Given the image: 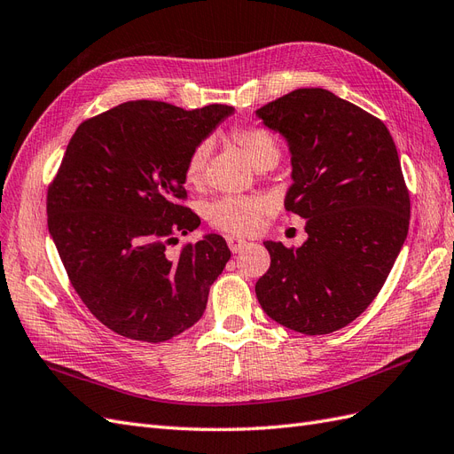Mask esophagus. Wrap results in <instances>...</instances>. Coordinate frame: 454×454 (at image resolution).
Returning a JSON list of instances; mask_svg holds the SVG:
<instances>
[{"label": "esophagus", "instance_id": "1", "mask_svg": "<svg viewBox=\"0 0 454 454\" xmlns=\"http://www.w3.org/2000/svg\"><path fill=\"white\" fill-rule=\"evenodd\" d=\"M227 244L232 254H240L246 246H248V242L242 240V239H237V237H227Z\"/></svg>", "mask_w": 454, "mask_h": 454}]
</instances>
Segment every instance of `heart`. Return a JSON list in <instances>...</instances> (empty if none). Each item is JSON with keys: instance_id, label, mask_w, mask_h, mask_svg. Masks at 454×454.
Instances as JSON below:
<instances>
[{"instance_id": "b5f03b06", "label": "heart", "mask_w": 454, "mask_h": 454, "mask_svg": "<svg viewBox=\"0 0 454 454\" xmlns=\"http://www.w3.org/2000/svg\"><path fill=\"white\" fill-rule=\"evenodd\" d=\"M231 142L235 144L255 168H272L280 159V145L277 138L267 130L254 125H244L231 130ZM210 157V144L202 142L191 151L185 168L184 182L187 187H200L204 182V167ZM269 200L259 195L246 197H223L214 200L206 208L208 223L227 235L250 237L263 225V219L269 214Z\"/></svg>"}]
</instances>
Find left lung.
<instances>
[{
	"label": "left lung",
	"mask_w": 454,
	"mask_h": 454,
	"mask_svg": "<svg viewBox=\"0 0 454 454\" xmlns=\"http://www.w3.org/2000/svg\"><path fill=\"white\" fill-rule=\"evenodd\" d=\"M292 155L286 210L307 242H263L270 267L255 295L274 322L305 335L348 325L387 282L409 231V191L384 122L325 89H297L259 107Z\"/></svg>",
	"instance_id": "8db88e82"
}]
</instances>
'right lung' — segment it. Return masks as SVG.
Listing matches in <instances>:
<instances>
[{"mask_svg": "<svg viewBox=\"0 0 454 454\" xmlns=\"http://www.w3.org/2000/svg\"><path fill=\"white\" fill-rule=\"evenodd\" d=\"M232 114L134 100L83 121L67 144L47 193L49 232L77 295L112 332L162 342L200 320L227 242L167 246L200 225L180 204L185 160Z\"/></svg>", "mask_w": 454, "mask_h": 454, "instance_id": "obj_1", "label": "right lung"}]
</instances>
